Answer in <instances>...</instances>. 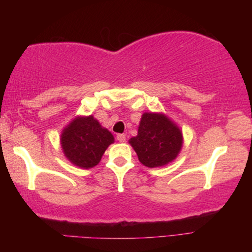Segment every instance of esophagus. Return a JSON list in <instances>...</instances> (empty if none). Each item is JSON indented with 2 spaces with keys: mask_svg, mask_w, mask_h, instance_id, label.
<instances>
[{
  "mask_svg": "<svg viewBox=\"0 0 252 252\" xmlns=\"http://www.w3.org/2000/svg\"><path fill=\"white\" fill-rule=\"evenodd\" d=\"M117 140H118L119 142H125L126 135H125V134H118V135H117Z\"/></svg>",
  "mask_w": 252,
  "mask_h": 252,
  "instance_id": "obj_1",
  "label": "esophagus"
}]
</instances>
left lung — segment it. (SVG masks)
<instances>
[{"mask_svg":"<svg viewBox=\"0 0 252 252\" xmlns=\"http://www.w3.org/2000/svg\"><path fill=\"white\" fill-rule=\"evenodd\" d=\"M144 166L163 167L173 161L184 146L179 126L163 112H144L137 135L128 140Z\"/></svg>","mask_w":252,"mask_h":252,"instance_id":"obj_1","label":"left lung"}]
</instances>
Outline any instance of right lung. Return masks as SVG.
I'll return each mask as SVG.
<instances>
[{
    "label": "right lung",
    "mask_w": 252,
    "mask_h": 252,
    "mask_svg": "<svg viewBox=\"0 0 252 252\" xmlns=\"http://www.w3.org/2000/svg\"><path fill=\"white\" fill-rule=\"evenodd\" d=\"M115 137L94 116H77L61 134V147L64 156L74 166L92 168L101 158Z\"/></svg>",
    "instance_id": "obj_1"
}]
</instances>
